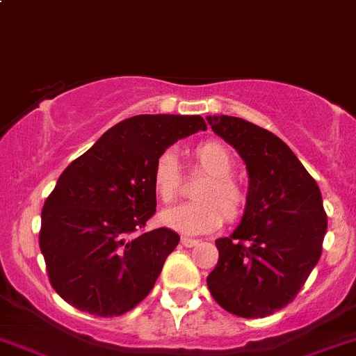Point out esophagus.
<instances>
[{
    "label": "esophagus",
    "instance_id": "esophagus-1",
    "mask_svg": "<svg viewBox=\"0 0 356 356\" xmlns=\"http://www.w3.org/2000/svg\"><path fill=\"white\" fill-rule=\"evenodd\" d=\"M181 243L184 245V247L191 248V247H196V245H200L198 240H193V238H188V236H182L181 238Z\"/></svg>",
    "mask_w": 356,
    "mask_h": 356
}]
</instances>
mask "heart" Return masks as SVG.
Returning <instances> with one entry per match:
<instances>
[{
    "mask_svg": "<svg viewBox=\"0 0 356 356\" xmlns=\"http://www.w3.org/2000/svg\"><path fill=\"white\" fill-rule=\"evenodd\" d=\"M191 158L198 170L207 177L195 188V202L161 212L165 226L186 234L216 231L227 222H236L248 207V189L233 175L234 158L227 146L219 140H203L191 149ZM181 170L172 153H163L151 168V186L161 203H172L181 193Z\"/></svg>",
    "mask_w": 356,
    "mask_h": 356,
    "instance_id": "b5f03b06",
    "label": "heart"
}]
</instances>
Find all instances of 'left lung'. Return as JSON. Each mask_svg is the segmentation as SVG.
<instances>
[{
  "label": "left lung",
  "mask_w": 356,
  "mask_h": 356,
  "mask_svg": "<svg viewBox=\"0 0 356 356\" xmlns=\"http://www.w3.org/2000/svg\"><path fill=\"white\" fill-rule=\"evenodd\" d=\"M207 122L248 170L247 212L231 236L216 240L219 261L207 285L226 312L262 318L294 301L322 255V193L291 147L270 130L224 115L207 116Z\"/></svg>",
  "instance_id": "8db88e82"
}]
</instances>
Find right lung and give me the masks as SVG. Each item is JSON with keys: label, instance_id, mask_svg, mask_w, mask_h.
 <instances>
[{"label": "right lung", "instance_id": "obj_1", "mask_svg": "<svg viewBox=\"0 0 356 356\" xmlns=\"http://www.w3.org/2000/svg\"><path fill=\"white\" fill-rule=\"evenodd\" d=\"M205 129L202 116H132L62 172L41 210L40 248L65 302L108 318L149 294L181 240L167 227L144 231L156 212L151 168L168 146Z\"/></svg>", "mask_w": 356, "mask_h": 356}]
</instances>
